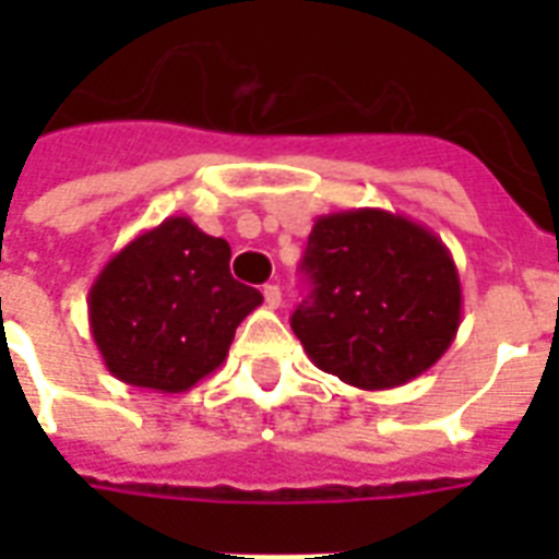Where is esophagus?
<instances>
[{"mask_svg":"<svg viewBox=\"0 0 559 559\" xmlns=\"http://www.w3.org/2000/svg\"><path fill=\"white\" fill-rule=\"evenodd\" d=\"M263 301H266V307H272V310L281 305V287H278V284H266V287H263Z\"/></svg>","mask_w":559,"mask_h":559,"instance_id":"34e87169","label":"esophagus"}]
</instances>
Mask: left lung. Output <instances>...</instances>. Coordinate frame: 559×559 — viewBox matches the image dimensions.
Returning <instances> with one entry per match:
<instances>
[{"mask_svg": "<svg viewBox=\"0 0 559 559\" xmlns=\"http://www.w3.org/2000/svg\"><path fill=\"white\" fill-rule=\"evenodd\" d=\"M301 272L310 296L289 324L316 368L366 391L415 380L461 324V281L429 228L380 209L316 219Z\"/></svg>", "mask_w": 559, "mask_h": 559, "instance_id": "8db88e82", "label": "left lung"}]
</instances>
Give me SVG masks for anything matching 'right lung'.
Returning <instances> with one entry per match:
<instances>
[{
  "label": "right lung",
  "mask_w": 559,
  "mask_h": 559,
  "mask_svg": "<svg viewBox=\"0 0 559 559\" xmlns=\"http://www.w3.org/2000/svg\"><path fill=\"white\" fill-rule=\"evenodd\" d=\"M231 249L168 217L116 252L90 289L104 366L135 389L179 394L223 366L237 324L263 296L228 272Z\"/></svg>",
  "instance_id": "right-lung-1"
}]
</instances>
